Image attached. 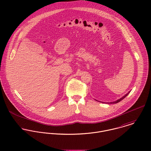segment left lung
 <instances>
[{"label": "left lung", "mask_w": 151, "mask_h": 151, "mask_svg": "<svg viewBox=\"0 0 151 151\" xmlns=\"http://www.w3.org/2000/svg\"><path fill=\"white\" fill-rule=\"evenodd\" d=\"M129 93H127L126 95H125L123 97H122V98H120V99H118L117 101H115V102H110V104H117V103H118V102H120L122 100H123L124 98H125L127 95H128V94L129 93ZM108 104H109V103H108Z\"/></svg>", "instance_id": "obj_1"}]
</instances>
